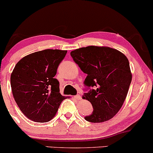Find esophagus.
<instances>
[{"label": "esophagus", "mask_w": 153, "mask_h": 153, "mask_svg": "<svg viewBox=\"0 0 153 153\" xmlns=\"http://www.w3.org/2000/svg\"><path fill=\"white\" fill-rule=\"evenodd\" d=\"M74 97L75 99H76V100H81V96H80V95H75L74 96Z\"/></svg>", "instance_id": "obj_1"}]
</instances>
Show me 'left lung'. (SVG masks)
Masks as SVG:
<instances>
[{
	"instance_id": "left-lung-1",
	"label": "left lung",
	"mask_w": 153,
	"mask_h": 153,
	"mask_svg": "<svg viewBox=\"0 0 153 153\" xmlns=\"http://www.w3.org/2000/svg\"><path fill=\"white\" fill-rule=\"evenodd\" d=\"M71 56L87 74L84 85L88 92L82 97L91 102L93 111L85 119L91 123L111 119L122 107L131 83L128 58L116 49L93 45L73 51Z\"/></svg>"
}]
</instances>
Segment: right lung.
I'll return each mask as SVG.
<instances>
[{
  "label": "right lung",
  "mask_w": 153,
  "mask_h": 153,
  "mask_svg": "<svg viewBox=\"0 0 153 153\" xmlns=\"http://www.w3.org/2000/svg\"><path fill=\"white\" fill-rule=\"evenodd\" d=\"M67 51L47 49L25 56L10 75V85L18 106L27 118L46 123L55 116L65 99L54 78Z\"/></svg>",
  "instance_id": "1"
}]
</instances>
